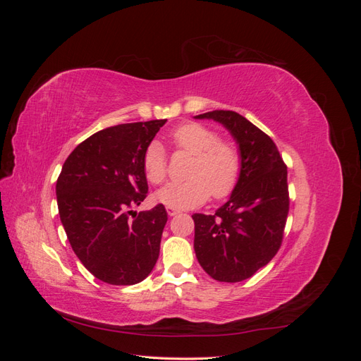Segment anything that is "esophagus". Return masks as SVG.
Here are the masks:
<instances>
[{
    "mask_svg": "<svg viewBox=\"0 0 361 361\" xmlns=\"http://www.w3.org/2000/svg\"><path fill=\"white\" fill-rule=\"evenodd\" d=\"M180 211L179 209H176V207H170V206H167V214L170 215V216H174V215H178Z\"/></svg>",
    "mask_w": 361,
    "mask_h": 361,
    "instance_id": "obj_1",
    "label": "esophagus"
}]
</instances>
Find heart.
<instances>
[{
    "instance_id": "b5f03b06",
    "label": "heart",
    "mask_w": 361,
    "mask_h": 361,
    "mask_svg": "<svg viewBox=\"0 0 361 361\" xmlns=\"http://www.w3.org/2000/svg\"><path fill=\"white\" fill-rule=\"evenodd\" d=\"M171 143L178 150L192 154L187 174L190 179L170 182L157 194V202L190 209L203 204L209 195L224 199L241 176V154L232 141L220 140L214 129L202 123H183L173 130ZM143 170L150 183H162L167 178V157L159 143H152L143 155Z\"/></svg>"
}]
</instances>
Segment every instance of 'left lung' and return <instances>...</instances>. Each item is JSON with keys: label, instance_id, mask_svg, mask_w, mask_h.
<instances>
[{"label": "left lung", "instance_id": "left-lung-1", "mask_svg": "<svg viewBox=\"0 0 361 361\" xmlns=\"http://www.w3.org/2000/svg\"><path fill=\"white\" fill-rule=\"evenodd\" d=\"M212 118L232 134L241 154V176L214 215L194 214V251L212 279H250L277 255L289 212L288 167L264 130L235 111L195 116Z\"/></svg>", "mask_w": 361, "mask_h": 361}]
</instances>
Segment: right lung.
I'll return each instance as SVG.
<instances>
[{
  "label": "right lung",
  "mask_w": 361,
  "mask_h": 361,
  "mask_svg": "<svg viewBox=\"0 0 361 361\" xmlns=\"http://www.w3.org/2000/svg\"><path fill=\"white\" fill-rule=\"evenodd\" d=\"M167 120L123 123L99 130L64 161L56 192L72 250L108 285L129 286L154 269L167 211L164 204L134 214L146 199L143 155Z\"/></svg>",
  "instance_id": "right-lung-1"
}]
</instances>
